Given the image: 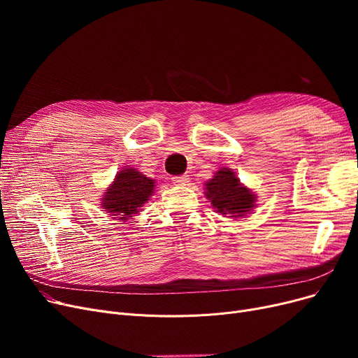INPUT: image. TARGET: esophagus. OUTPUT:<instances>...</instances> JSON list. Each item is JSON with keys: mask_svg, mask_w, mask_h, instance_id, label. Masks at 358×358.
<instances>
[{"mask_svg": "<svg viewBox=\"0 0 358 358\" xmlns=\"http://www.w3.org/2000/svg\"><path fill=\"white\" fill-rule=\"evenodd\" d=\"M173 180V182L174 184H177V185H184V184H187L189 182V176H178V177H173L171 178Z\"/></svg>", "mask_w": 358, "mask_h": 358, "instance_id": "obj_1", "label": "esophagus"}]
</instances>
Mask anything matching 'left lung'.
Returning a JSON list of instances; mask_svg holds the SVG:
<instances>
[{"label": "left lung", "mask_w": 358, "mask_h": 358, "mask_svg": "<svg viewBox=\"0 0 358 358\" xmlns=\"http://www.w3.org/2000/svg\"><path fill=\"white\" fill-rule=\"evenodd\" d=\"M206 197L213 208L222 215L229 213L231 217L245 216L255 203V196L239 184V180L229 168H223L216 176L206 182Z\"/></svg>", "instance_id": "1"}]
</instances>
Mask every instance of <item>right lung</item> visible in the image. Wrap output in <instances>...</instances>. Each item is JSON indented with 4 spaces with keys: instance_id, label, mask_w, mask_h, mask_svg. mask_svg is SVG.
Returning a JSON list of instances; mask_svg holds the SVG:
<instances>
[{
    "instance_id": "1",
    "label": "right lung",
    "mask_w": 358,
    "mask_h": 358,
    "mask_svg": "<svg viewBox=\"0 0 358 358\" xmlns=\"http://www.w3.org/2000/svg\"><path fill=\"white\" fill-rule=\"evenodd\" d=\"M154 180L136 171L135 168H124L120 171L103 199V208L124 220L130 217L154 193Z\"/></svg>"
}]
</instances>
